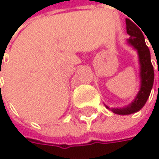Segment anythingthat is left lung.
Here are the masks:
<instances>
[{"mask_svg":"<svg viewBox=\"0 0 159 159\" xmlns=\"http://www.w3.org/2000/svg\"><path fill=\"white\" fill-rule=\"evenodd\" d=\"M126 29L127 33L130 35L128 39L129 44L137 49L139 54V60L141 64V88L136 96L134 102L126 108L122 109H112L111 111L116 114L128 115L140 111L147 101L149 98L151 89L154 84V68L151 62L150 51L144 41V37L141 29L130 19H126ZM110 109L109 107H107Z\"/></svg>","mask_w":159,"mask_h":159,"instance_id":"obj_1","label":"left lung"}]
</instances>
